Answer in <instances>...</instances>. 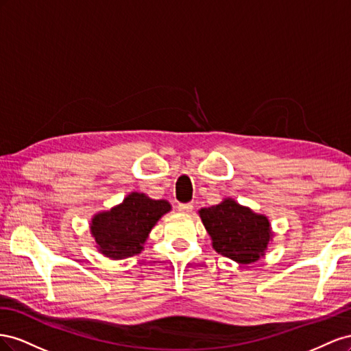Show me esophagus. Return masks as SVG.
Segmentation results:
<instances>
[{
    "label": "esophagus",
    "mask_w": 351,
    "mask_h": 351,
    "mask_svg": "<svg viewBox=\"0 0 351 351\" xmlns=\"http://www.w3.org/2000/svg\"><path fill=\"white\" fill-rule=\"evenodd\" d=\"M193 208H194V206H193L191 203H181V204H178V212H181V213L189 215V213L193 212Z\"/></svg>",
    "instance_id": "esophagus-1"
}]
</instances>
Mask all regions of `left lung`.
Returning a JSON list of instances; mask_svg holds the SVG:
<instances>
[{
    "mask_svg": "<svg viewBox=\"0 0 351 351\" xmlns=\"http://www.w3.org/2000/svg\"><path fill=\"white\" fill-rule=\"evenodd\" d=\"M199 217L212 245L219 254L232 258L239 265L254 263L272 241V229L265 215L238 204L232 198L199 210Z\"/></svg>",
    "mask_w": 351,
    "mask_h": 351,
    "instance_id": "obj_1",
    "label": "left lung"
}]
</instances>
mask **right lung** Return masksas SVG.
<instances>
[{
    "label": "right lung",
    "instance_id": "obj_1",
    "mask_svg": "<svg viewBox=\"0 0 351 351\" xmlns=\"http://www.w3.org/2000/svg\"><path fill=\"white\" fill-rule=\"evenodd\" d=\"M170 208L166 199L131 193L119 206L93 217L89 229L98 252L113 260L139 254L153 226Z\"/></svg>",
    "mask_w": 351,
    "mask_h": 351
}]
</instances>
